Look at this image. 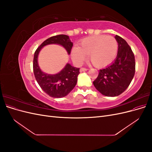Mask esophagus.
I'll use <instances>...</instances> for the list:
<instances>
[{"label": "esophagus", "instance_id": "1", "mask_svg": "<svg viewBox=\"0 0 152 152\" xmlns=\"http://www.w3.org/2000/svg\"><path fill=\"white\" fill-rule=\"evenodd\" d=\"M87 68H81L80 69V72H83L84 71H87Z\"/></svg>", "mask_w": 152, "mask_h": 152}]
</instances>
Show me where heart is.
<instances>
[{
	"label": "heart",
	"instance_id": "obj_1",
	"mask_svg": "<svg viewBox=\"0 0 152 152\" xmlns=\"http://www.w3.org/2000/svg\"><path fill=\"white\" fill-rule=\"evenodd\" d=\"M117 50L118 44L113 37L95 35L82 39L78 47L73 48L71 57L73 61L80 66L89 54V59L96 66L103 67L113 61Z\"/></svg>",
	"mask_w": 152,
	"mask_h": 152
}]
</instances>
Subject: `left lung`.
<instances>
[{
	"instance_id": "obj_1",
	"label": "left lung",
	"mask_w": 152,
	"mask_h": 152,
	"mask_svg": "<svg viewBox=\"0 0 152 152\" xmlns=\"http://www.w3.org/2000/svg\"><path fill=\"white\" fill-rule=\"evenodd\" d=\"M118 43V53L115 61L99 72L93 84L101 94L115 97L125 91L135 73V59L126 41L115 36Z\"/></svg>"
}]
</instances>
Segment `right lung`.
Masks as SVG:
<instances>
[{
    "instance_id": "obj_1",
    "label": "right lung",
    "mask_w": 152,
    "mask_h": 152,
    "mask_svg": "<svg viewBox=\"0 0 152 152\" xmlns=\"http://www.w3.org/2000/svg\"><path fill=\"white\" fill-rule=\"evenodd\" d=\"M50 44L61 45L65 49L68 54H70L73 42L69 36L58 35L45 40L37 49L34 57V73L35 79L45 93L53 98H60L68 95L77 84V77L80 73L79 68L66 63L62 70L55 74H49L41 70L38 63L39 53L44 46Z\"/></svg>"
}]
</instances>
